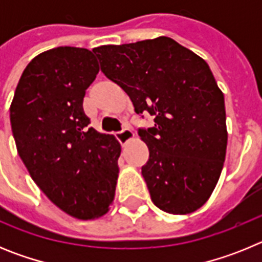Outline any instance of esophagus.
<instances>
[{"label": "esophagus", "mask_w": 262, "mask_h": 262, "mask_svg": "<svg viewBox=\"0 0 262 262\" xmlns=\"http://www.w3.org/2000/svg\"><path fill=\"white\" fill-rule=\"evenodd\" d=\"M133 138H134V133L129 128H124L122 129L120 133L117 134V139H118V142L120 143V145H126Z\"/></svg>", "instance_id": "esophagus-1"}]
</instances>
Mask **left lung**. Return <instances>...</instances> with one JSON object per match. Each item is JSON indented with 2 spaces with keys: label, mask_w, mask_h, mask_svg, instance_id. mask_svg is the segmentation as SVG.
<instances>
[{
  "label": "left lung",
  "mask_w": 262,
  "mask_h": 262,
  "mask_svg": "<svg viewBox=\"0 0 262 262\" xmlns=\"http://www.w3.org/2000/svg\"><path fill=\"white\" fill-rule=\"evenodd\" d=\"M93 52L136 114L154 117V127L138 131L149 149L142 174L152 202L169 214L200 209L216 186L227 149L224 96L207 62L166 36Z\"/></svg>",
  "instance_id": "obj_1"
}]
</instances>
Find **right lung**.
Segmentation results:
<instances>
[{"mask_svg":"<svg viewBox=\"0 0 262 262\" xmlns=\"http://www.w3.org/2000/svg\"><path fill=\"white\" fill-rule=\"evenodd\" d=\"M98 62L86 48L57 47L23 71L10 106L18 154L52 203L77 219L102 216L115 195L120 144L88 128L82 102Z\"/></svg>","mask_w":262,"mask_h":262,"instance_id":"obj_1","label":"right lung"}]
</instances>
